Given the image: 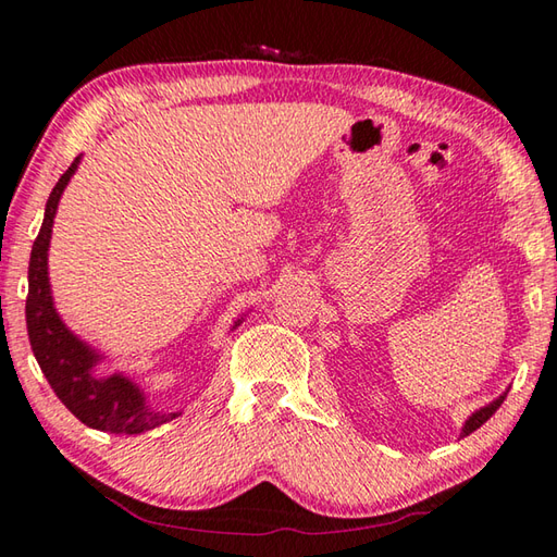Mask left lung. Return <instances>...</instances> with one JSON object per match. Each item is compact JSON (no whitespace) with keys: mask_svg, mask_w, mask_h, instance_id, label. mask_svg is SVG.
<instances>
[{"mask_svg":"<svg viewBox=\"0 0 557 557\" xmlns=\"http://www.w3.org/2000/svg\"><path fill=\"white\" fill-rule=\"evenodd\" d=\"M505 396H507V392H505V394H500V396H497V399H493L491 404L481 406L479 411H473V413L467 418V423H463V428H461V437H463V435H471L473 430H479V428H481V425L487 421V418H491V416L497 411V408L503 406Z\"/></svg>","mask_w":557,"mask_h":557,"instance_id":"8db88e82","label":"left lung"}]
</instances>
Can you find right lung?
<instances>
[{"mask_svg":"<svg viewBox=\"0 0 557 557\" xmlns=\"http://www.w3.org/2000/svg\"><path fill=\"white\" fill-rule=\"evenodd\" d=\"M82 156L74 158L70 170L57 180L45 203V219L40 233L30 249L28 264V298H26V326L33 356L50 387L84 425L103 433L115 435H139L146 430H153L168 421H173L180 413L158 411L146 401L144 389L132 382L127 374L112 372L108 377H98L96 368L103 362V354H98L94 346L82 342L70 326L62 322L60 312L54 310L50 276H48V249L52 237V223L57 207L76 173ZM243 320L233 324L240 326Z\"/></svg>","mask_w":557,"mask_h":557,"instance_id":"add662e5","label":"right lung"}]
</instances>
